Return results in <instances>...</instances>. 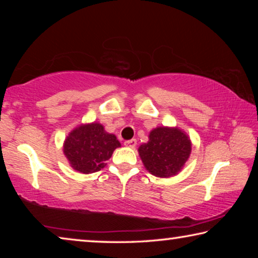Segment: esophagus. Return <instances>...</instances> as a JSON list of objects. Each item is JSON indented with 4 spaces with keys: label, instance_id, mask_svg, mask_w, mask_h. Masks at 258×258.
Here are the masks:
<instances>
[{
    "label": "esophagus",
    "instance_id": "obj_1",
    "mask_svg": "<svg viewBox=\"0 0 258 258\" xmlns=\"http://www.w3.org/2000/svg\"><path fill=\"white\" fill-rule=\"evenodd\" d=\"M124 145H125L126 147H128V148H134L135 146H137V140H135V139L128 140V141H125V142H124Z\"/></svg>",
    "mask_w": 258,
    "mask_h": 258
}]
</instances>
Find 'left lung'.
I'll return each instance as SVG.
<instances>
[{
    "instance_id": "obj_1",
    "label": "left lung",
    "mask_w": 258,
    "mask_h": 258,
    "mask_svg": "<svg viewBox=\"0 0 258 258\" xmlns=\"http://www.w3.org/2000/svg\"><path fill=\"white\" fill-rule=\"evenodd\" d=\"M191 140L178 127L159 126L149 134V141L139 147V156L148 172L157 177L175 176L191 154Z\"/></svg>"
}]
</instances>
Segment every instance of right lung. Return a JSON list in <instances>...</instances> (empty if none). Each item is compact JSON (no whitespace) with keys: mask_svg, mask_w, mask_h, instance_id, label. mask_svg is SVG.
<instances>
[{"mask_svg":"<svg viewBox=\"0 0 258 258\" xmlns=\"http://www.w3.org/2000/svg\"><path fill=\"white\" fill-rule=\"evenodd\" d=\"M120 147L115 134L106 132L103 125L81 124L68 134L63 142V155L76 172L91 174L107 165L112 152Z\"/></svg>","mask_w":258,"mask_h":258,"instance_id":"add662e5","label":"right lung"}]
</instances>
